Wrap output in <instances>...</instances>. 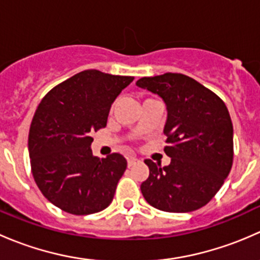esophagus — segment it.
Masks as SVG:
<instances>
[{
	"label": "esophagus",
	"mask_w": 260,
	"mask_h": 260,
	"mask_svg": "<svg viewBox=\"0 0 260 260\" xmlns=\"http://www.w3.org/2000/svg\"><path fill=\"white\" fill-rule=\"evenodd\" d=\"M136 161H137V159H136L135 157H128V158H127V165H128V167L133 166Z\"/></svg>",
	"instance_id": "1"
}]
</instances>
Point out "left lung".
<instances>
[{
  "label": "left lung",
  "mask_w": 260,
  "mask_h": 260,
  "mask_svg": "<svg viewBox=\"0 0 260 260\" xmlns=\"http://www.w3.org/2000/svg\"><path fill=\"white\" fill-rule=\"evenodd\" d=\"M166 104L164 133L169 166L151 159L141 185L147 203L167 212L203 208L220 190L233 165V123L224 102L199 81L177 73L137 80Z\"/></svg>",
  "instance_id": "left-lung-1"
}]
</instances>
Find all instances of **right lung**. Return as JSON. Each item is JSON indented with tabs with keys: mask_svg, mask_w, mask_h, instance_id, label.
<instances>
[{
	"mask_svg": "<svg viewBox=\"0 0 260 260\" xmlns=\"http://www.w3.org/2000/svg\"><path fill=\"white\" fill-rule=\"evenodd\" d=\"M133 79L84 70L39 104L28 133L31 170L43 195L61 210L89 215L113 200L127 161L119 153L93 156L90 133L106 127L112 104Z\"/></svg>",
	"mask_w": 260,
	"mask_h": 260,
	"instance_id": "obj_1",
	"label": "right lung"
}]
</instances>
